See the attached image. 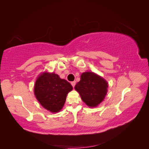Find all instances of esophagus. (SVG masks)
Instances as JSON below:
<instances>
[{
	"label": "esophagus",
	"instance_id": "obj_1",
	"mask_svg": "<svg viewBox=\"0 0 149 149\" xmlns=\"http://www.w3.org/2000/svg\"><path fill=\"white\" fill-rule=\"evenodd\" d=\"M71 85H72V86L74 87L75 86V84H76V81H71Z\"/></svg>",
	"mask_w": 149,
	"mask_h": 149
}]
</instances>
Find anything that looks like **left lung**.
I'll use <instances>...</instances> for the list:
<instances>
[{"instance_id":"8db88e82","label":"left lung","mask_w":149,"mask_h":149,"mask_svg":"<svg viewBox=\"0 0 149 149\" xmlns=\"http://www.w3.org/2000/svg\"><path fill=\"white\" fill-rule=\"evenodd\" d=\"M107 81L93 72H85L81 74L80 81L74 89L79 93L82 101L90 107H97L107 93Z\"/></svg>"}]
</instances>
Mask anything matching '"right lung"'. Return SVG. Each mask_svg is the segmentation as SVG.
Segmentation results:
<instances>
[{
    "mask_svg": "<svg viewBox=\"0 0 149 149\" xmlns=\"http://www.w3.org/2000/svg\"><path fill=\"white\" fill-rule=\"evenodd\" d=\"M72 89L71 84L58 74L44 72L36 79L34 93L42 107L54 113L62 109L67 95Z\"/></svg>",
    "mask_w": 149,
    "mask_h": 149,
    "instance_id": "add662e5",
    "label": "right lung"
}]
</instances>
